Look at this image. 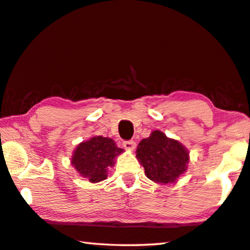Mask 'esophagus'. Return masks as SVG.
<instances>
[{
  "label": "esophagus",
  "mask_w": 250,
  "mask_h": 250,
  "mask_svg": "<svg viewBox=\"0 0 250 250\" xmlns=\"http://www.w3.org/2000/svg\"><path fill=\"white\" fill-rule=\"evenodd\" d=\"M124 146L126 150H132L136 148V142L132 141V140H129V141H125L124 142Z\"/></svg>",
  "instance_id": "esophagus-1"
}]
</instances>
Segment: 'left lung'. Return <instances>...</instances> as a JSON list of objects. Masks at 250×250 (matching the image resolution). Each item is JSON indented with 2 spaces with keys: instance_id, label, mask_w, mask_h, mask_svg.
<instances>
[{
  "instance_id": "8db88e82",
  "label": "left lung",
  "mask_w": 250,
  "mask_h": 250,
  "mask_svg": "<svg viewBox=\"0 0 250 250\" xmlns=\"http://www.w3.org/2000/svg\"><path fill=\"white\" fill-rule=\"evenodd\" d=\"M137 159L146 176L157 184H172L188 167L189 152L179 141L154 130L137 146Z\"/></svg>"
}]
</instances>
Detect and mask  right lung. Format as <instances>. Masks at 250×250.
I'll list each match as a JSON object with an SVG mask.
<instances>
[{
	"mask_svg": "<svg viewBox=\"0 0 250 250\" xmlns=\"http://www.w3.org/2000/svg\"><path fill=\"white\" fill-rule=\"evenodd\" d=\"M122 152L124 149L118 148L111 138L97 136L78 145L71 164L80 176L96 184L108 177V169L113 167L114 159Z\"/></svg>",
	"mask_w": 250,
	"mask_h": 250,
	"instance_id": "1",
	"label": "right lung"
}]
</instances>
